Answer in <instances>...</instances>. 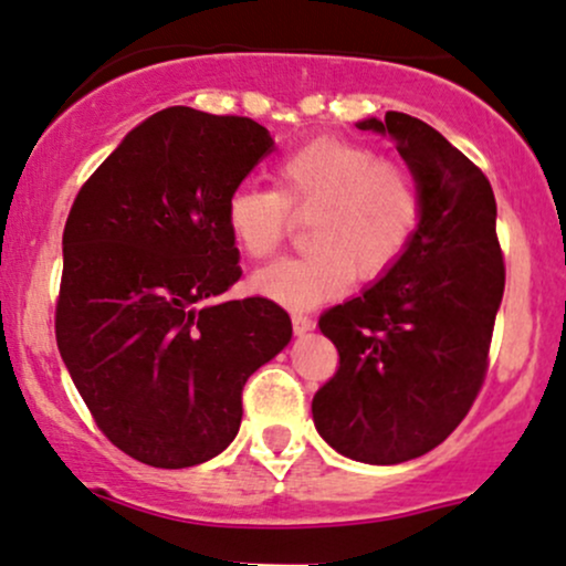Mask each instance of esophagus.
I'll use <instances>...</instances> for the list:
<instances>
[{"label":"esophagus","instance_id":"esophagus-1","mask_svg":"<svg viewBox=\"0 0 566 566\" xmlns=\"http://www.w3.org/2000/svg\"><path fill=\"white\" fill-rule=\"evenodd\" d=\"M291 323H294V332H296V334L313 332V326H315L313 317L304 315V313H294V315H291Z\"/></svg>","mask_w":566,"mask_h":566}]
</instances>
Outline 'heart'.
<instances>
[{"label":"heart","mask_w":566,"mask_h":566,"mask_svg":"<svg viewBox=\"0 0 566 566\" xmlns=\"http://www.w3.org/2000/svg\"><path fill=\"white\" fill-rule=\"evenodd\" d=\"M291 213L307 216L310 249L253 275L266 300L304 310L345 294L358 272L374 283L390 275L415 245L424 192L409 165L339 138H315L272 165V189L240 184L224 202L230 240L245 256L266 259L283 243Z\"/></svg>","instance_id":"heart-1"}]
</instances>
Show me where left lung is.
Segmentation results:
<instances>
[{
    "mask_svg": "<svg viewBox=\"0 0 566 566\" xmlns=\"http://www.w3.org/2000/svg\"><path fill=\"white\" fill-rule=\"evenodd\" d=\"M387 133L424 192L403 262L317 321L339 366L313 398L317 433L339 454L396 465L436 449L486 379L505 262L492 184L441 133L403 112L364 119Z\"/></svg>",
    "mask_w": 566,
    "mask_h": 566,
    "instance_id": "obj_1",
    "label": "left lung"
}]
</instances>
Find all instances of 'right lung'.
I'll list each match as a JSON object with an SVG mask.
<instances>
[{"label": "right lung", "instance_id": "obj_1", "mask_svg": "<svg viewBox=\"0 0 566 566\" xmlns=\"http://www.w3.org/2000/svg\"><path fill=\"white\" fill-rule=\"evenodd\" d=\"M270 151L249 117L170 106L125 136L69 211L55 342L101 433L144 465L224 452L245 382L289 345L281 304L221 300L240 277L224 202Z\"/></svg>", "mask_w": 566, "mask_h": 566}]
</instances>
